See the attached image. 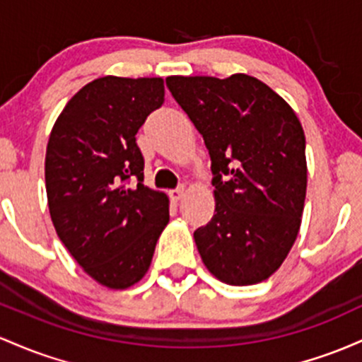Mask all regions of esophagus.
Here are the masks:
<instances>
[{
	"label": "esophagus",
	"mask_w": 362,
	"mask_h": 362,
	"mask_svg": "<svg viewBox=\"0 0 362 362\" xmlns=\"http://www.w3.org/2000/svg\"><path fill=\"white\" fill-rule=\"evenodd\" d=\"M182 194H185V186H180V188H176V189H170V192H169V197L173 198L174 202L181 200V198H182Z\"/></svg>",
	"instance_id": "1"
}]
</instances>
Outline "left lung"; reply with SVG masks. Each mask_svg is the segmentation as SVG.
<instances>
[{
	"label": "left lung",
	"mask_w": 362,
	"mask_h": 362,
	"mask_svg": "<svg viewBox=\"0 0 362 362\" xmlns=\"http://www.w3.org/2000/svg\"><path fill=\"white\" fill-rule=\"evenodd\" d=\"M212 160L215 214L194 230L205 267L229 286L269 279L298 238L306 198V138L269 85L235 73L168 76Z\"/></svg>",
	"instance_id": "1"
}]
</instances>
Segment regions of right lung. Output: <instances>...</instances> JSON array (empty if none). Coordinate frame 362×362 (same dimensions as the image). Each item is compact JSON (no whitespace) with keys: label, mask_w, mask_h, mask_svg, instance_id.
Here are the masks:
<instances>
[{"label":"right lung","mask_w":362,"mask_h":362,"mask_svg":"<svg viewBox=\"0 0 362 362\" xmlns=\"http://www.w3.org/2000/svg\"><path fill=\"white\" fill-rule=\"evenodd\" d=\"M162 104V78L103 76L68 100L47 141L52 224L76 263L109 289L147 274L169 222V198L144 185L135 136Z\"/></svg>","instance_id":"right-lung-1"}]
</instances>
